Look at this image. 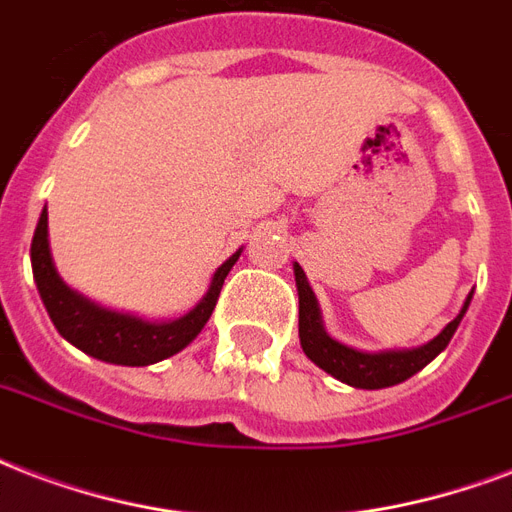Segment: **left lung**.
Instances as JSON below:
<instances>
[{"instance_id":"8db88e82","label":"left lung","mask_w":512,"mask_h":512,"mask_svg":"<svg viewBox=\"0 0 512 512\" xmlns=\"http://www.w3.org/2000/svg\"><path fill=\"white\" fill-rule=\"evenodd\" d=\"M296 272V288H299V339L301 350L307 352V358L312 363H318L323 371L336 376L339 382L360 387V390H382V387H392V384L406 382L408 376H414L417 371L430 363L435 355H441L446 350V344L451 342V336L457 331L459 320L465 318L467 307L473 293L467 296L465 307L457 318L451 320L449 326L443 328L441 334L435 336L433 342L422 344L417 350H400V352H358L339 344L336 339L326 334L323 320H320L318 299L312 293L307 277L301 272L299 264H293Z\"/></svg>"}]
</instances>
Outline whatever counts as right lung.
Instances as JSON below:
<instances>
[{"label":"right lung","mask_w":512,"mask_h":512,"mask_svg":"<svg viewBox=\"0 0 512 512\" xmlns=\"http://www.w3.org/2000/svg\"><path fill=\"white\" fill-rule=\"evenodd\" d=\"M237 259H240V251L232 253L216 269L208 293L202 296V301L192 312H186L184 318L170 320V323H149V320L133 318V315L104 310L63 283L55 272L50 245H47V208L39 216L34 240H31L34 280H37L39 296L45 301L47 315L58 328V334L87 355L106 360V363H117V366H149V363H157V360H165L176 355L178 350H184L211 318L224 277L235 267Z\"/></svg>","instance_id":"obj_1"}]
</instances>
